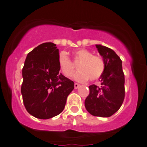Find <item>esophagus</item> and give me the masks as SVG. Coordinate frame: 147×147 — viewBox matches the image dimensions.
Returning <instances> with one entry per match:
<instances>
[{"instance_id":"esophagus-1","label":"esophagus","mask_w":147,"mask_h":147,"mask_svg":"<svg viewBox=\"0 0 147 147\" xmlns=\"http://www.w3.org/2000/svg\"><path fill=\"white\" fill-rule=\"evenodd\" d=\"M80 86H81V85L78 84H77V83H75V84H74V87H75V89H78V88Z\"/></svg>"}]
</instances>
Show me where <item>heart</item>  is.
Wrapping results in <instances>:
<instances>
[{
	"mask_svg": "<svg viewBox=\"0 0 147 147\" xmlns=\"http://www.w3.org/2000/svg\"><path fill=\"white\" fill-rule=\"evenodd\" d=\"M74 61L78 64V71L73 75L74 80L78 82H85L90 79L96 81L101 77L106 68L105 61L101 57L92 55L90 51L80 49L74 52ZM58 64L60 72L66 78L73 75L75 66L65 52H61L58 57Z\"/></svg>",
	"mask_w": 147,
	"mask_h": 147,
	"instance_id": "obj_1",
	"label": "heart"
}]
</instances>
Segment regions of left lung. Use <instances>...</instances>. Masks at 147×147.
Segmentation results:
<instances>
[{
  "mask_svg": "<svg viewBox=\"0 0 147 147\" xmlns=\"http://www.w3.org/2000/svg\"><path fill=\"white\" fill-rule=\"evenodd\" d=\"M99 54L106 63L100 84L90 85L85 107L91 115L107 118L115 113L123 104L125 96L124 74L119 56L108 47L96 44Z\"/></svg>",
  "mask_w": 147,
  "mask_h": 147,
  "instance_id": "obj_1",
  "label": "left lung"
}]
</instances>
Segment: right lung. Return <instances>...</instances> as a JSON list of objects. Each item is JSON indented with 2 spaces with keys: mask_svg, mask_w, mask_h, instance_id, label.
Instances as JSON below:
<instances>
[{
  "mask_svg": "<svg viewBox=\"0 0 147 147\" xmlns=\"http://www.w3.org/2000/svg\"><path fill=\"white\" fill-rule=\"evenodd\" d=\"M56 44L43 43L28 53L22 69L21 94L25 108L39 119L61 113L74 82L59 72Z\"/></svg>",
  "mask_w": 147,
  "mask_h": 147,
  "instance_id": "1",
  "label": "right lung"
}]
</instances>
